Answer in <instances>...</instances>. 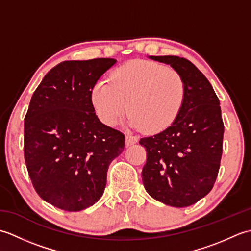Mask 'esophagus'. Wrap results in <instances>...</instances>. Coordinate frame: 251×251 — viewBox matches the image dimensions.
<instances>
[{"label": "esophagus", "mask_w": 251, "mask_h": 251, "mask_svg": "<svg viewBox=\"0 0 251 251\" xmlns=\"http://www.w3.org/2000/svg\"><path fill=\"white\" fill-rule=\"evenodd\" d=\"M136 142H138V137L137 136H132V135H126V146L129 147L135 145Z\"/></svg>", "instance_id": "1"}]
</instances>
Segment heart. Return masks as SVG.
Returning <instances> with one entry per match:
<instances>
[{
    "label": "heart",
    "instance_id": "b5f03b06",
    "mask_svg": "<svg viewBox=\"0 0 251 251\" xmlns=\"http://www.w3.org/2000/svg\"><path fill=\"white\" fill-rule=\"evenodd\" d=\"M184 98L185 84L177 71L142 60L117 68L111 83L98 82L92 90L96 114L105 125H116L129 109L130 125L149 132L172 125Z\"/></svg>",
    "mask_w": 251,
    "mask_h": 251
}]
</instances>
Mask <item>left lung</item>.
Listing matches in <instances>:
<instances>
[{
  "label": "left lung",
  "mask_w": 251,
  "mask_h": 251,
  "mask_svg": "<svg viewBox=\"0 0 251 251\" xmlns=\"http://www.w3.org/2000/svg\"><path fill=\"white\" fill-rule=\"evenodd\" d=\"M170 65L185 84V98L177 119L159 134L142 138L147 163L145 189L154 200L188 207L214 188L222 156L220 102L209 81L193 63L178 56H150Z\"/></svg>",
  "instance_id": "1"
}]
</instances>
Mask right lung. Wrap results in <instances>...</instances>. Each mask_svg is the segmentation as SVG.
Wrapping results in <instances>:
<instances>
[{"instance_id": "obj_1", "label": "right lung", "mask_w": 251, "mask_h": 251, "mask_svg": "<svg viewBox=\"0 0 251 251\" xmlns=\"http://www.w3.org/2000/svg\"><path fill=\"white\" fill-rule=\"evenodd\" d=\"M113 58L63 61L42 79L25 117V161L36 193L66 211L93 206L102 196L111 162L125 136L102 124L92 90Z\"/></svg>"}]
</instances>
